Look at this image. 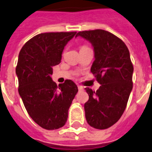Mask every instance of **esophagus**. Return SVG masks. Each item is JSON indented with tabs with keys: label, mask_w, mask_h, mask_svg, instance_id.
Listing matches in <instances>:
<instances>
[{
	"label": "esophagus",
	"mask_w": 152,
	"mask_h": 152,
	"mask_svg": "<svg viewBox=\"0 0 152 152\" xmlns=\"http://www.w3.org/2000/svg\"><path fill=\"white\" fill-rule=\"evenodd\" d=\"M77 88H78V90L79 91H83V90H84V88H83L82 86H81V85H77Z\"/></svg>",
	"instance_id": "34e87169"
}]
</instances>
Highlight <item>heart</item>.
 Returning <instances> with one entry per match:
<instances>
[{
	"label": "heart",
	"mask_w": 152,
	"mask_h": 152,
	"mask_svg": "<svg viewBox=\"0 0 152 152\" xmlns=\"http://www.w3.org/2000/svg\"><path fill=\"white\" fill-rule=\"evenodd\" d=\"M85 46H83V47H81V48H85Z\"/></svg>",
	"instance_id": "heart-1"
}]
</instances>
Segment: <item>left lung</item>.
<instances>
[{"mask_svg": "<svg viewBox=\"0 0 152 152\" xmlns=\"http://www.w3.org/2000/svg\"><path fill=\"white\" fill-rule=\"evenodd\" d=\"M78 36L93 46L91 71L101 85L96 91L85 88L89 95L85 104V118L90 126L106 129L120 119L133 88L130 53L120 38L104 30L80 31Z\"/></svg>", "mask_w": 152, "mask_h": 152, "instance_id": "8db88e82", "label": "left lung"}]
</instances>
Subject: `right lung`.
<instances>
[{
	"instance_id": "add662e5",
	"label": "right lung",
	"mask_w": 152,
	"mask_h": 152,
	"mask_svg": "<svg viewBox=\"0 0 152 152\" xmlns=\"http://www.w3.org/2000/svg\"><path fill=\"white\" fill-rule=\"evenodd\" d=\"M76 33L39 34L19 53L16 67L18 92L28 115L47 130L65 124L68 109L78 91L71 80L58 86L51 78L53 67L61 63L64 47Z\"/></svg>"
}]
</instances>
